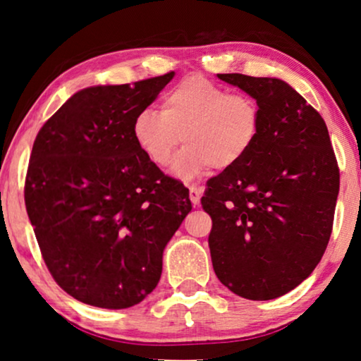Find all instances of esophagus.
Masks as SVG:
<instances>
[{"label": "esophagus", "instance_id": "esophagus-1", "mask_svg": "<svg viewBox=\"0 0 361 361\" xmlns=\"http://www.w3.org/2000/svg\"><path fill=\"white\" fill-rule=\"evenodd\" d=\"M189 197H190L192 204L199 205L200 204V197H202V187L197 185V184H190L189 185Z\"/></svg>", "mask_w": 361, "mask_h": 361}]
</instances>
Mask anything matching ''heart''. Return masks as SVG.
<instances>
[{"label": "heart", "mask_w": 361, "mask_h": 361, "mask_svg": "<svg viewBox=\"0 0 361 361\" xmlns=\"http://www.w3.org/2000/svg\"><path fill=\"white\" fill-rule=\"evenodd\" d=\"M263 113L248 93L228 92L204 75H189L164 93L161 111L145 106L133 116L136 146L151 164L167 166L182 141L187 146L172 162L180 179L240 164L258 141Z\"/></svg>", "instance_id": "heart-1"}]
</instances>
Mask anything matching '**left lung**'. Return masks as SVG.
Segmentation results:
<instances>
[{"label": "left lung", "instance_id": "1", "mask_svg": "<svg viewBox=\"0 0 361 361\" xmlns=\"http://www.w3.org/2000/svg\"><path fill=\"white\" fill-rule=\"evenodd\" d=\"M259 102L258 141L240 164L207 182L209 246L231 293L269 300L315 269L334 226L340 171L324 118L293 87L268 77L219 73Z\"/></svg>", "mask_w": 361, "mask_h": 361}]
</instances>
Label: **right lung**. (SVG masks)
I'll return each mask as SVG.
<instances>
[{
  "mask_svg": "<svg viewBox=\"0 0 361 361\" xmlns=\"http://www.w3.org/2000/svg\"><path fill=\"white\" fill-rule=\"evenodd\" d=\"M174 72L68 98L39 130L24 202L49 273L83 304L126 309L161 279L162 251L189 214V189L133 140L137 110Z\"/></svg>",
  "mask_w": 361,
  "mask_h": 361,
  "instance_id": "add662e5",
  "label": "right lung"
}]
</instances>
